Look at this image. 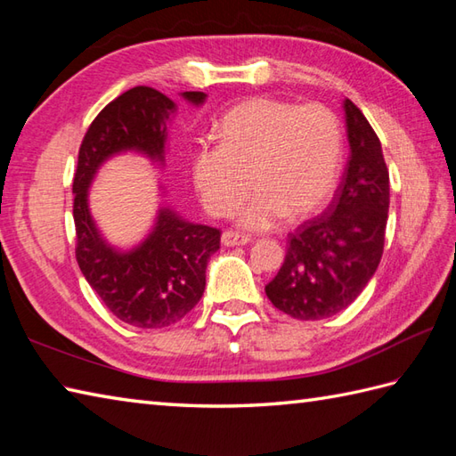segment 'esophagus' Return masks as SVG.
Listing matches in <instances>:
<instances>
[{
	"label": "esophagus",
	"instance_id": "obj_1",
	"mask_svg": "<svg viewBox=\"0 0 456 456\" xmlns=\"http://www.w3.org/2000/svg\"><path fill=\"white\" fill-rule=\"evenodd\" d=\"M221 240H223V245L233 247V245H247V243H250V240H253V239H250V235L239 233V231H231V229H227V231H223Z\"/></svg>",
	"mask_w": 456,
	"mask_h": 456
}]
</instances>
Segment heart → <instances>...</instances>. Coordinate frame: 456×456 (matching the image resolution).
I'll list each match as a JSON object with an SVG mask.
<instances>
[{
    "mask_svg": "<svg viewBox=\"0 0 456 456\" xmlns=\"http://www.w3.org/2000/svg\"><path fill=\"white\" fill-rule=\"evenodd\" d=\"M341 160V121L325 105L253 98L225 113L219 142L201 144L191 174L213 216L233 213L253 183L256 191L239 217L250 229H266L282 216L297 219L322 206Z\"/></svg>",
    "mask_w": 456,
    "mask_h": 456,
    "instance_id": "obj_1",
    "label": "heart"
}]
</instances>
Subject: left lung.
<instances>
[{"mask_svg": "<svg viewBox=\"0 0 456 456\" xmlns=\"http://www.w3.org/2000/svg\"><path fill=\"white\" fill-rule=\"evenodd\" d=\"M351 159L323 216L288 235L284 263L265 292L274 307L299 322H317L351 305L384 253L390 174L382 144L364 113L345 100Z\"/></svg>", "mask_w": 456, "mask_h": 456, "instance_id": "1", "label": "left lung"}]
</instances>
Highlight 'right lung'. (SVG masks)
Instances as JSON below:
<instances>
[{"instance_id":"1","label":"right lung","mask_w":456,"mask_h":456,"mask_svg":"<svg viewBox=\"0 0 456 456\" xmlns=\"http://www.w3.org/2000/svg\"><path fill=\"white\" fill-rule=\"evenodd\" d=\"M183 98L201 103L206 94L183 92ZM172 110V100L149 86H134L110 102L84 134L72 183L76 260L82 274L115 317L141 329L168 327L198 305L221 231L162 209L141 247L115 253L94 227L88 186L100 164L119 151L137 149L162 160L164 119Z\"/></svg>"}]
</instances>
